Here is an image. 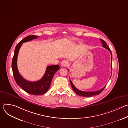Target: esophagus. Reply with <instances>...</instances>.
Masks as SVG:
<instances>
[{"label": "esophagus", "mask_w": 128, "mask_h": 128, "mask_svg": "<svg viewBox=\"0 0 128 128\" xmlns=\"http://www.w3.org/2000/svg\"><path fill=\"white\" fill-rule=\"evenodd\" d=\"M69 64V62L66 60H63L61 62V66L62 67H66Z\"/></svg>", "instance_id": "34e87169"}]
</instances>
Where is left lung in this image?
Listing matches in <instances>:
<instances>
[{"mask_svg":"<svg viewBox=\"0 0 128 128\" xmlns=\"http://www.w3.org/2000/svg\"><path fill=\"white\" fill-rule=\"evenodd\" d=\"M101 40V42L102 43V46H103L106 48L107 50H108L109 52H110V54H111V57H112V52H110V48H109L108 47V46L107 45V44L106 42L104 41L102 39H100ZM111 69H112V65L111 64ZM70 84H71V87L72 88V89L74 90L75 92V93L78 94V95L79 96H83L84 97H92L93 96H95V95H99L100 94L102 91L104 89V88L106 87V85H105L103 88H102L101 90H97V91H94V92H84V91H82V90H79L77 88H76V87L74 86V84H73V83L72 82L71 80H70Z\"/></svg>","mask_w":128,"mask_h":128,"instance_id":"8db88e82","label":"left lung"}]
</instances>
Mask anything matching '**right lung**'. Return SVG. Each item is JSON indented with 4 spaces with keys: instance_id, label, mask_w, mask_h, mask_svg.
I'll list each match as a JSON object with an SVG mask.
<instances>
[{
    "instance_id": "obj_1",
    "label": "right lung",
    "mask_w": 128,
    "mask_h": 128,
    "mask_svg": "<svg viewBox=\"0 0 128 128\" xmlns=\"http://www.w3.org/2000/svg\"><path fill=\"white\" fill-rule=\"evenodd\" d=\"M39 36L29 35L20 42L16 46L14 57L12 60V67L13 76L16 84L27 93L34 95H40L46 93L50 87V83L54 74L59 69V65H50L46 67L43 77L39 80L29 82L24 79L19 74L17 68V58L19 50L23 43L37 39Z\"/></svg>"
}]
</instances>
